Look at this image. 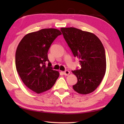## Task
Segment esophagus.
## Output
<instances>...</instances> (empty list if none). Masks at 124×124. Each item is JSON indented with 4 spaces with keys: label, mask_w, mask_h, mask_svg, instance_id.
Returning a JSON list of instances; mask_svg holds the SVG:
<instances>
[{
    "label": "esophagus",
    "mask_w": 124,
    "mask_h": 124,
    "mask_svg": "<svg viewBox=\"0 0 124 124\" xmlns=\"http://www.w3.org/2000/svg\"><path fill=\"white\" fill-rule=\"evenodd\" d=\"M63 74H64V75H65V76H68V75H69V74H70V72H69V70H66L64 71Z\"/></svg>",
    "instance_id": "obj_1"
}]
</instances>
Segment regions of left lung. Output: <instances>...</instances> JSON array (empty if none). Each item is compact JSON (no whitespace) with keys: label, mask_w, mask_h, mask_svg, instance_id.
<instances>
[{"label":"left lung","mask_w":124,"mask_h":124,"mask_svg":"<svg viewBox=\"0 0 124 124\" xmlns=\"http://www.w3.org/2000/svg\"><path fill=\"white\" fill-rule=\"evenodd\" d=\"M61 31L74 56L80 59V69L72 71L78 79L73 89L82 94L91 93L99 86L106 73L103 44L92 32L74 27L61 28Z\"/></svg>","instance_id":"1"}]
</instances>
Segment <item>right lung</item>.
Returning a JSON list of instances; mask_svg holds the SVG:
<instances>
[{"mask_svg": "<svg viewBox=\"0 0 124 124\" xmlns=\"http://www.w3.org/2000/svg\"><path fill=\"white\" fill-rule=\"evenodd\" d=\"M62 34L59 30L45 28L26 34L22 38L16 52V67L24 85L39 94L54 86L59 73L54 70L48 52L53 41Z\"/></svg>", "mask_w": 124, "mask_h": 124, "instance_id": "1", "label": "right lung"}]
</instances>
